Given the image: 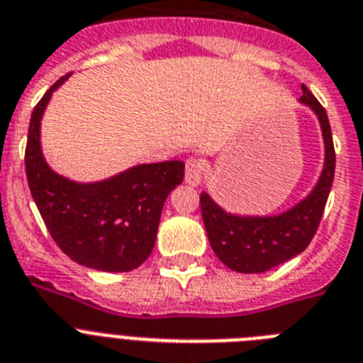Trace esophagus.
Here are the masks:
<instances>
[{
    "instance_id": "obj_1",
    "label": "esophagus",
    "mask_w": 363,
    "mask_h": 363,
    "mask_svg": "<svg viewBox=\"0 0 363 363\" xmlns=\"http://www.w3.org/2000/svg\"><path fill=\"white\" fill-rule=\"evenodd\" d=\"M203 179V166L197 158H188L186 160V169H184V181L190 186H197Z\"/></svg>"
}]
</instances>
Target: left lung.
I'll use <instances>...</instances> for the list:
<instances>
[{
  "mask_svg": "<svg viewBox=\"0 0 363 363\" xmlns=\"http://www.w3.org/2000/svg\"><path fill=\"white\" fill-rule=\"evenodd\" d=\"M301 88V103L315 112L325 142L321 177L308 196L279 216H236L225 212L206 191H201V214L210 247L225 266L238 273H264L297 257L310 245L325 212L336 169L332 130L321 103L304 84Z\"/></svg>",
  "mask_w": 363,
  "mask_h": 363,
  "instance_id": "1",
  "label": "left lung"
}]
</instances>
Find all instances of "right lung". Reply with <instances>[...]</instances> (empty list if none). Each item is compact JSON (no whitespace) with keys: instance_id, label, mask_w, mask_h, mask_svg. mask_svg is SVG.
Listing matches in <instances>:
<instances>
[{"instance_id":"obj_1","label":"right lung","mask_w":363,"mask_h":363,"mask_svg":"<svg viewBox=\"0 0 363 363\" xmlns=\"http://www.w3.org/2000/svg\"><path fill=\"white\" fill-rule=\"evenodd\" d=\"M44 94L31 114L26 147L29 190L51 238L81 266L111 273L136 269L151 255L162 206L184 179V162L140 164L99 182H73L55 173L40 147V120L51 94Z\"/></svg>"}]
</instances>
